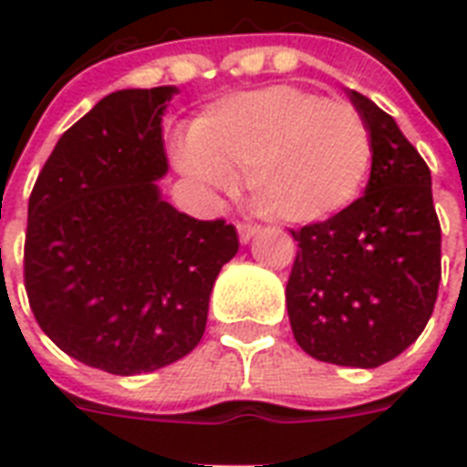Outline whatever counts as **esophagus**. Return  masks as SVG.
<instances>
[{
    "instance_id": "obj_1",
    "label": "esophagus",
    "mask_w": 467,
    "mask_h": 467,
    "mask_svg": "<svg viewBox=\"0 0 467 467\" xmlns=\"http://www.w3.org/2000/svg\"><path fill=\"white\" fill-rule=\"evenodd\" d=\"M237 233H240L242 244H247V242L259 233V225H256V223H244V220H242V223H237Z\"/></svg>"
}]
</instances>
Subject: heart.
Returning <instances> with one entry per match:
<instances>
[{
    "label": "heart",
    "instance_id": "heart-1",
    "mask_svg": "<svg viewBox=\"0 0 467 467\" xmlns=\"http://www.w3.org/2000/svg\"><path fill=\"white\" fill-rule=\"evenodd\" d=\"M176 161L218 183L247 176L259 215L310 225L361 196L373 138L354 106L281 84L230 97L198 116Z\"/></svg>",
    "mask_w": 467,
    "mask_h": 467
}]
</instances>
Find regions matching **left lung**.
Segmentation results:
<instances>
[{
    "label": "left lung",
    "mask_w": 467,
    "mask_h": 467,
    "mask_svg": "<svg viewBox=\"0 0 467 467\" xmlns=\"http://www.w3.org/2000/svg\"><path fill=\"white\" fill-rule=\"evenodd\" d=\"M373 138L366 193L347 211L291 230L298 242L285 306L312 358L376 368L417 341L441 281L431 171L395 119L348 91Z\"/></svg>",
    "instance_id": "1"
}]
</instances>
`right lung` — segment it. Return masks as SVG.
<instances>
[{
	"mask_svg": "<svg viewBox=\"0 0 467 467\" xmlns=\"http://www.w3.org/2000/svg\"><path fill=\"white\" fill-rule=\"evenodd\" d=\"M174 87L104 97L62 133L28 198L24 285L40 329L77 361L138 376L179 361L205 332L225 220L161 201V111Z\"/></svg>",
	"mask_w": 467,
	"mask_h": 467,
	"instance_id": "obj_1",
	"label": "right lung"
}]
</instances>
